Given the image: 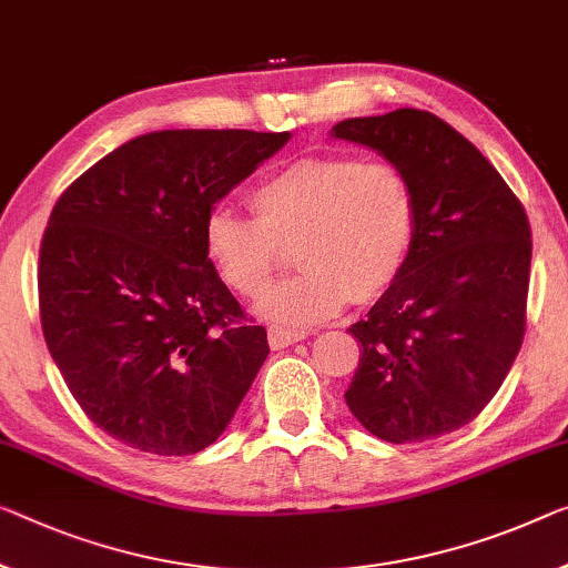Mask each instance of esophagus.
I'll list each match as a JSON object with an SVG mask.
<instances>
[{
  "label": "esophagus",
  "mask_w": 568,
  "mask_h": 568,
  "mask_svg": "<svg viewBox=\"0 0 568 568\" xmlns=\"http://www.w3.org/2000/svg\"><path fill=\"white\" fill-rule=\"evenodd\" d=\"M304 337H307L304 329H292V327H282V325L268 327V345H272L274 351H282V347L302 343Z\"/></svg>",
  "instance_id": "esophagus-1"
}]
</instances>
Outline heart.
<instances>
[{
	"label": "heart",
	"mask_w": 568,
	"mask_h": 568,
	"mask_svg": "<svg viewBox=\"0 0 568 568\" xmlns=\"http://www.w3.org/2000/svg\"><path fill=\"white\" fill-rule=\"evenodd\" d=\"M254 221L213 211L205 254L231 292L258 296L296 248L302 272L272 286L258 312L284 325L327 320L347 302L368 304L406 272L418 233L408 174L388 160L300 156L251 190Z\"/></svg>",
	"instance_id": "1"
}]
</instances>
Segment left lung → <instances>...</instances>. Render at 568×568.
Returning <instances> with one entry per match:
<instances>
[{
  "mask_svg": "<svg viewBox=\"0 0 568 568\" xmlns=\"http://www.w3.org/2000/svg\"><path fill=\"white\" fill-rule=\"evenodd\" d=\"M333 136L398 164L418 203L406 272L347 329L363 347L347 406L390 444L457 432L490 404L526 335L528 215L483 152L429 111L345 119Z\"/></svg>",
  "mask_w": 568,
  "mask_h": 568,
  "instance_id": "left-lung-1",
  "label": "left lung"
}]
</instances>
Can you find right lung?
Masks as SVG:
<instances>
[{
    "mask_svg": "<svg viewBox=\"0 0 568 568\" xmlns=\"http://www.w3.org/2000/svg\"><path fill=\"white\" fill-rule=\"evenodd\" d=\"M290 132L168 129L85 170L40 243V322L85 416L162 457L223 434L268 355L205 254L213 205Z\"/></svg>",
    "mask_w": 568,
    "mask_h": 568,
    "instance_id": "add662e5",
    "label": "right lung"
}]
</instances>
